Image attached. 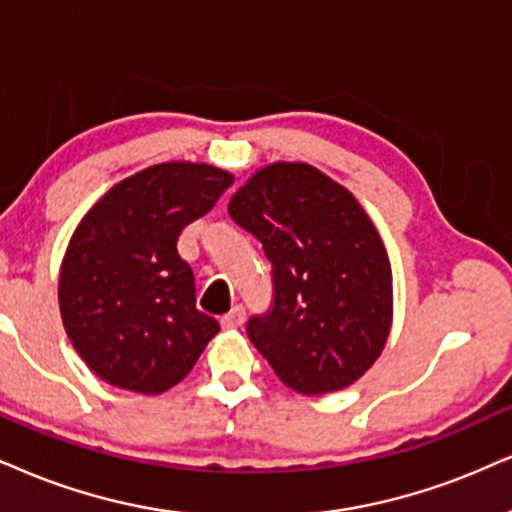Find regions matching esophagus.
Masks as SVG:
<instances>
[{
  "label": "esophagus",
  "mask_w": 512,
  "mask_h": 512,
  "mask_svg": "<svg viewBox=\"0 0 512 512\" xmlns=\"http://www.w3.org/2000/svg\"><path fill=\"white\" fill-rule=\"evenodd\" d=\"M244 315V308L235 306L230 313L220 318V325H223V330H239L244 325Z\"/></svg>",
  "instance_id": "1"
}]
</instances>
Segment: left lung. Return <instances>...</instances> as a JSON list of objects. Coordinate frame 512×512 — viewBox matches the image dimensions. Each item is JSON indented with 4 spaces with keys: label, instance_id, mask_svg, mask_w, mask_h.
<instances>
[{
    "label": "left lung",
    "instance_id": "8db88e82",
    "mask_svg": "<svg viewBox=\"0 0 512 512\" xmlns=\"http://www.w3.org/2000/svg\"><path fill=\"white\" fill-rule=\"evenodd\" d=\"M227 213L263 244L275 299L246 325L251 344L299 394H330L372 368L394 318L391 266L356 197L311 163L258 168Z\"/></svg>",
    "mask_w": 512,
    "mask_h": 512
}]
</instances>
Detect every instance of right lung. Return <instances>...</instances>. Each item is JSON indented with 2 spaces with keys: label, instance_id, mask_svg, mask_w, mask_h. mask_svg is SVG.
Returning <instances> with one entry per match:
<instances>
[{
  "label": "right lung",
  "instance_id": "add662e5",
  "mask_svg": "<svg viewBox=\"0 0 512 512\" xmlns=\"http://www.w3.org/2000/svg\"><path fill=\"white\" fill-rule=\"evenodd\" d=\"M235 182L208 163H156L116 182L75 227L61 261L59 311L94 375L137 394L185 380L220 325L197 311L182 227Z\"/></svg>",
  "mask_w": 512,
  "mask_h": 512
}]
</instances>
